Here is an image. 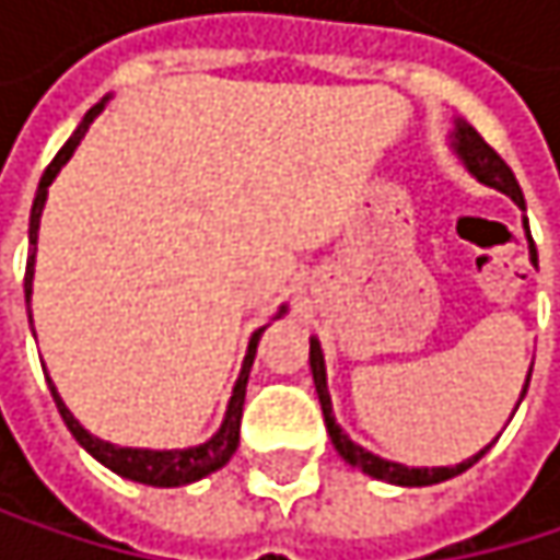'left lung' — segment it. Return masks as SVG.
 <instances>
[{
    "mask_svg": "<svg viewBox=\"0 0 560 560\" xmlns=\"http://www.w3.org/2000/svg\"><path fill=\"white\" fill-rule=\"evenodd\" d=\"M454 149H457V155L464 159V165L477 174V180H483V184H490V187H497V190H503L509 194L522 210H525V197H522V187H518V180H515V174L512 168L505 165L503 159H500V152L493 149V145H487L483 142V136L474 129V126H467V122H457V129H454ZM525 230H528V223H525ZM532 240V236H528ZM532 259H535V246H532ZM311 373H314V389H317V398H320V408H324V424H327V434H330V441H334V447H337V454L347 460V464H353V467H360L363 474H370V477H376V480H386V483H398V487H431V483H441V480H451V477H457V474H464V470H470L490 447H483L480 454H474L470 460H464V464H457V467H401V464H392V460H383V457H376V454H370V451H363L360 444H353L347 434H343V428L337 424V418H334V408H330V395H327V376H324V353H320V343L317 340H311ZM528 380H532V373H528ZM525 389H528V383H525ZM522 389V395H525ZM522 401V398H518ZM518 408V405H515Z\"/></svg>",
    "mask_w": 560,
    "mask_h": 560,
    "instance_id": "obj_1",
    "label": "left lung"
}]
</instances>
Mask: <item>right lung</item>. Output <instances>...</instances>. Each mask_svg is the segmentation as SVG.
<instances>
[{"label":"right lung","mask_w":560,"mask_h":560,"mask_svg":"<svg viewBox=\"0 0 560 560\" xmlns=\"http://www.w3.org/2000/svg\"><path fill=\"white\" fill-rule=\"evenodd\" d=\"M100 109H103V103H100V106H93V109L83 116V122H80V126H77V132L67 139V145L57 152L55 162L48 165L45 177H42V184H38V194H35V203H32V223H28L32 256H28V266H25V301L32 298L35 243H38V223H42V210H45V200H48V187H51V180L57 177V171L63 168V162L73 155V149L80 145V139L86 136V129H90V122H93V116H96ZM262 330H266V327H259V330L253 334V340H249V353H246V360H243V373H240V383H236L233 398H230V408H226V421H223V428H220L207 444L190 447V451H132V447L106 444V441L93 438L90 431H83V428H80V421L70 415V408L60 401L55 383H48V386H51L57 411H60L63 424L70 428V434H73V438H77V441H80V444H83V447H86V451H90L103 467H109L113 474H119V477H126V480L145 483V487H184V483H194V480H200V477L213 474L217 467H223V464L236 454V447H240L243 401H246V380H249L253 357H256V343H259Z\"/></svg>","instance_id":"right-lung-1"}]
</instances>
